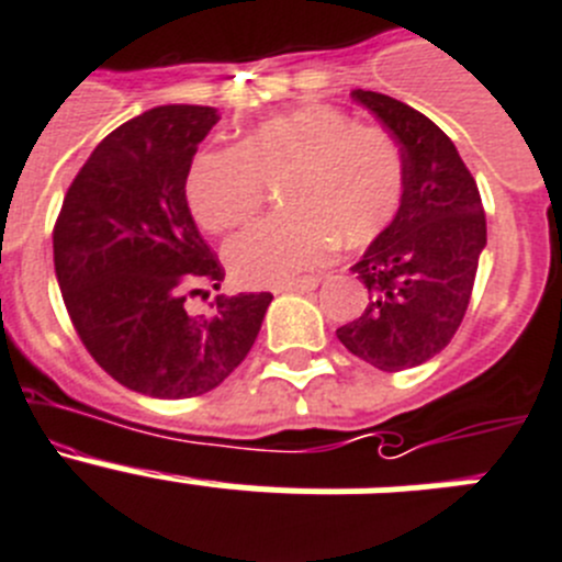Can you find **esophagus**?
<instances>
[{
  "mask_svg": "<svg viewBox=\"0 0 562 562\" xmlns=\"http://www.w3.org/2000/svg\"><path fill=\"white\" fill-rule=\"evenodd\" d=\"M318 277H305V280H293L285 282V285H274V293H307L318 288Z\"/></svg>",
  "mask_w": 562,
  "mask_h": 562,
  "instance_id": "34e87169",
  "label": "esophagus"
}]
</instances>
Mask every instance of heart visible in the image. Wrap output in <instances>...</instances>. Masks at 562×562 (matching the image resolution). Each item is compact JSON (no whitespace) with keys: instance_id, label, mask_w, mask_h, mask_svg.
Returning <instances> with one entry per match:
<instances>
[{"instance_id":"1","label":"heart","mask_w":562,"mask_h":562,"mask_svg":"<svg viewBox=\"0 0 562 562\" xmlns=\"http://www.w3.org/2000/svg\"><path fill=\"white\" fill-rule=\"evenodd\" d=\"M288 213L263 218L224 249L244 285H285L324 263L333 244L366 249L393 224L405 199V157L387 130L355 124L329 104L271 115L238 146L204 149L186 180L191 213L210 233L251 218L269 180H282Z\"/></svg>"}]
</instances>
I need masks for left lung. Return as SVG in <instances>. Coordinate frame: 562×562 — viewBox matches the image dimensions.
Returning a JSON list of instances; mask_svg holds the SVG:
<instances>
[{"mask_svg":"<svg viewBox=\"0 0 562 562\" xmlns=\"http://www.w3.org/2000/svg\"><path fill=\"white\" fill-rule=\"evenodd\" d=\"M352 99L400 140L405 199L391 227L352 266L369 288L363 316L335 335L374 369H413L447 349L463 322L487 240L485 210L438 124L385 93L358 88Z\"/></svg>","mask_w":562,"mask_h":562,"instance_id":"1","label":"left lung"}]
</instances>
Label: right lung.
Here are the masks:
<instances>
[{
    "label": "right lung",
    "instance_id": "1",
    "mask_svg": "<svg viewBox=\"0 0 562 562\" xmlns=\"http://www.w3.org/2000/svg\"><path fill=\"white\" fill-rule=\"evenodd\" d=\"M216 108L162 104L88 157L63 199L55 274L91 358L130 391L188 400L222 385L249 355L271 293L218 291L224 269L193 224L186 180Z\"/></svg>",
    "mask_w": 562,
    "mask_h": 562
}]
</instances>
